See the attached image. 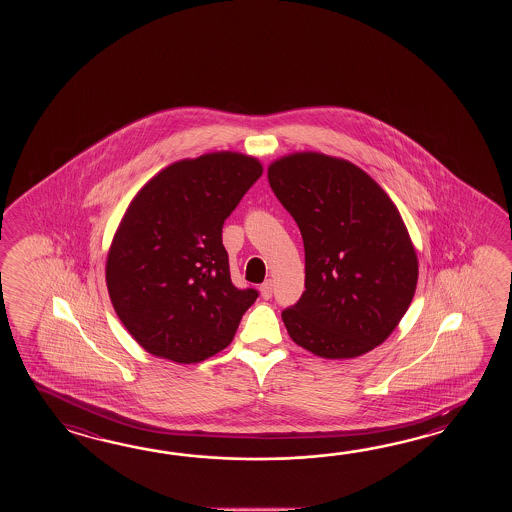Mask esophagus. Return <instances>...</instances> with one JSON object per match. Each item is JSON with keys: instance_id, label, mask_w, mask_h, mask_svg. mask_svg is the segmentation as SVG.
Masks as SVG:
<instances>
[{"instance_id": "34e87169", "label": "esophagus", "mask_w": 512, "mask_h": 512, "mask_svg": "<svg viewBox=\"0 0 512 512\" xmlns=\"http://www.w3.org/2000/svg\"><path fill=\"white\" fill-rule=\"evenodd\" d=\"M260 294L263 300H269L272 296V282L271 280H267V282H263L260 285Z\"/></svg>"}]
</instances>
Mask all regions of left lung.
Masks as SVG:
<instances>
[{
    "instance_id": "1",
    "label": "left lung",
    "mask_w": 512,
    "mask_h": 512,
    "mask_svg": "<svg viewBox=\"0 0 512 512\" xmlns=\"http://www.w3.org/2000/svg\"><path fill=\"white\" fill-rule=\"evenodd\" d=\"M302 232L305 291L282 313L289 337L322 359L377 348L412 304L419 260L401 212L357 164L294 152L267 168Z\"/></svg>"
}]
</instances>
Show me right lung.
<instances>
[{
  "label": "right lung",
  "mask_w": 512,
  "mask_h": 512,
  "mask_svg": "<svg viewBox=\"0 0 512 512\" xmlns=\"http://www.w3.org/2000/svg\"><path fill=\"white\" fill-rule=\"evenodd\" d=\"M263 166L240 152L168 164L131 199L106 285L122 326L153 357L196 364L227 348L258 293L230 282L221 229Z\"/></svg>",
  "instance_id": "add662e5"
}]
</instances>
